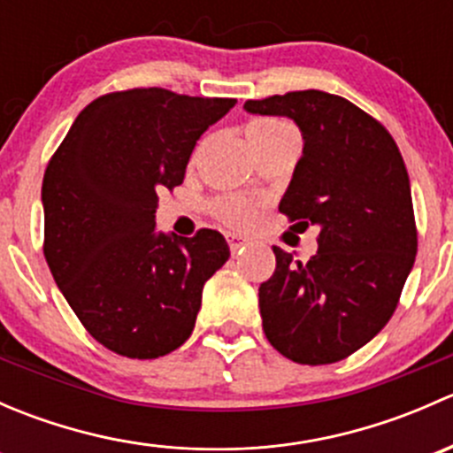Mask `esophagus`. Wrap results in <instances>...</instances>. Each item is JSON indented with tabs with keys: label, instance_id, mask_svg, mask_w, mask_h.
<instances>
[{
	"label": "esophagus",
	"instance_id": "esophagus-1",
	"mask_svg": "<svg viewBox=\"0 0 453 453\" xmlns=\"http://www.w3.org/2000/svg\"><path fill=\"white\" fill-rule=\"evenodd\" d=\"M227 239V248H230V252L232 254H236V252H241V250H243V245H245V241L241 239V236H234V234H227L226 236Z\"/></svg>",
	"mask_w": 453,
	"mask_h": 453
}]
</instances>
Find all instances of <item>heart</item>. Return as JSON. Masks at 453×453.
Masks as SVG:
<instances>
[{
    "instance_id": "heart-1",
    "label": "heart",
    "mask_w": 453,
    "mask_h": 453,
    "mask_svg": "<svg viewBox=\"0 0 453 453\" xmlns=\"http://www.w3.org/2000/svg\"><path fill=\"white\" fill-rule=\"evenodd\" d=\"M245 134H248L250 146L258 149V146L267 144V142L280 140V138H298L296 129L287 122L276 120V118H256L245 127ZM210 210H212L214 217L227 227H236V230H243L250 227L256 219V208L250 201L234 197V195H223L210 201Z\"/></svg>"
}]
</instances>
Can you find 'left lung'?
<instances>
[{
  "mask_svg": "<svg viewBox=\"0 0 453 453\" xmlns=\"http://www.w3.org/2000/svg\"><path fill=\"white\" fill-rule=\"evenodd\" d=\"M245 109L300 127L303 157L278 210L319 227L309 263L273 248L276 269L258 287L263 331L296 364L342 362L386 326L417 258L405 162L386 127L342 96L289 91Z\"/></svg>",
  "mask_w": 453,
  "mask_h": 453,
  "instance_id": "1",
  "label": "left lung"
}]
</instances>
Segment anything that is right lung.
Masks as SVG:
<instances>
[{
  "mask_svg": "<svg viewBox=\"0 0 453 453\" xmlns=\"http://www.w3.org/2000/svg\"><path fill=\"white\" fill-rule=\"evenodd\" d=\"M234 98L162 87L111 91L79 113L43 175V254L67 304L104 349L155 359L195 328L205 280L230 256L217 230H155L162 190Z\"/></svg>",
  "mask_w": 453,
  "mask_h": 453,
  "instance_id": "1",
  "label": "right lung"
}]
</instances>
